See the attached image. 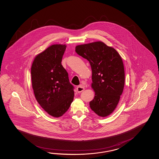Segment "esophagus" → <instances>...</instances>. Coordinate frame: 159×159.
<instances>
[{
    "label": "esophagus",
    "instance_id": "1",
    "mask_svg": "<svg viewBox=\"0 0 159 159\" xmlns=\"http://www.w3.org/2000/svg\"><path fill=\"white\" fill-rule=\"evenodd\" d=\"M84 90H85V88L82 85H79L76 88V90L78 91V93H81V92L84 91Z\"/></svg>",
    "mask_w": 159,
    "mask_h": 159
}]
</instances>
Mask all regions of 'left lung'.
Segmentation results:
<instances>
[{"mask_svg": "<svg viewBox=\"0 0 159 159\" xmlns=\"http://www.w3.org/2000/svg\"><path fill=\"white\" fill-rule=\"evenodd\" d=\"M75 51L91 66L95 96L89 102L90 109L99 116L107 117L116 109L124 88L122 58L114 48L99 41L78 45Z\"/></svg>", "mask_w": 159, "mask_h": 159, "instance_id": "left-lung-1", "label": "left lung"}]
</instances>
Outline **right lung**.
Instances as JSON below:
<instances>
[{"instance_id":"right-lung-1","label":"right lung","mask_w":159,"mask_h":159,"mask_svg":"<svg viewBox=\"0 0 159 159\" xmlns=\"http://www.w3.org/2000/svg\"><path fill=\"white\" fill-rule=\"evenodd\" d=\"M66 45L53 44L36 55L31 68V83L37 102L48 114L59 117L68 111L74 86L61 65Z\"/></svg>"}]
</instances>
